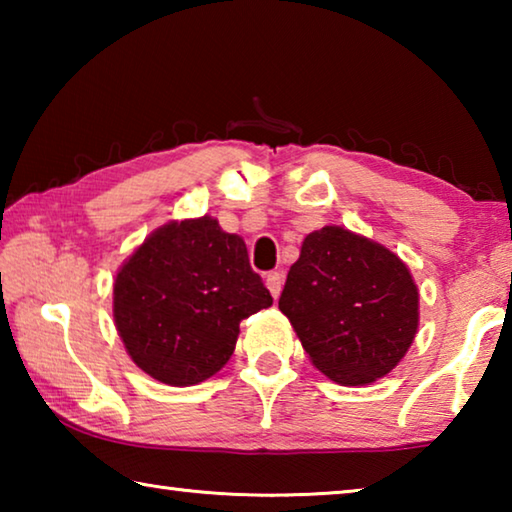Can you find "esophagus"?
Masks as SVG:
<instances>
[{"instance_id":"esophagus-1","label":"esophagus","mask_w":512,"mask_h":512,"mask_svg":"<svg viewBox=\"0 0 512 512\" xmlns=\"http://www.w3.org/2000/svg\"><path fill=\"white\" fill-rule=\"evenodd\" d=\"M282 284H284V277H282V273L273 271V273H268V275H266V287H268V291H271V296H273V298L280 296Z\"/></svg>"}]
</instances>
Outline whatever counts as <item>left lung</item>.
Instances as JSON below:
<instances>
[{"label":"left lung","mask_w":512,"mask_h":512,"mask_svg":"<svg viewBox=\"0 0 512 512\" xmlns=\"http://www.w3.org/2000/svg\"><path fill=\"white\" fill-rule=\"evenodd\" d=\"M418 287L377 241L325 225L305 237L280 296L314 366L336 384L366 386L391 372L418 332Z\"/></svg>","instance_id":"1"}]
</instances>
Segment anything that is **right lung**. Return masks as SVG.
Wrapping results in <instances>:
<instances>
[{"instance_id": "add662e5", "label": "right lung", "mask_w": 512, "mask_h": 512, "mask_svg": "<svg viewBox=\"0 0 512 512\" xmlns=\"http://www.w3.org/2000/svg\"><path fill=\"white\" fill-rule=\"evenodd\" d=\"M271 305L244 239L201 216L162 225L126 259L112 314L126 352L146 375L192 386L228 363L241 320Z\"/></svg>"}]
</instances>
